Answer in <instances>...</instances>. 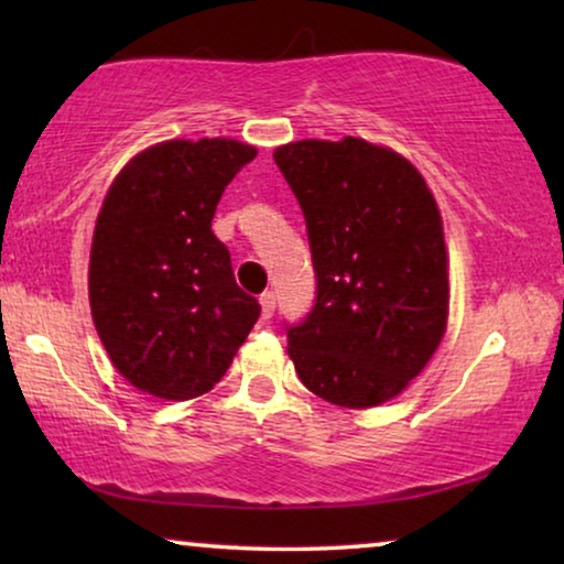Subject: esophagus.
<instances>
[{
	"label": "esophagus",
	"instance_id": "obj_1",
	"mask_svg": "<svg viewBox=\"0 0 564 564\" xmlns=\"http://www.w3.org/2000/svg\"><path fill=\"white\" fill-rule=\"evenodd\" d=\"M259 305H261V318L269 321L274 315V292H264V295L259 297Z\"/></svg>",
	"mask_w": 564,
	"mask_h": 564
}]
</instances>
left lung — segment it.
<instances>
[{"label":"left lung","instance_id":"1","mask_svg":"<svg viewBox=\"0 0 564 564\" xmlns=\"http://www.w3.org/2000/svg\"><path fill=\"white\" fill-rule=\"evenodd\" d=\"M274 161L303 207L318 297L288 330L300 382L365 411L423 372L449 321L444 223L426 180L388 145L284 143Z\"/></svg>","mask_w":564,"mask_h":564}]
</instances>
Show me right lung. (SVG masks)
<instances>
[{
	"mask_svg": "<svg viewBox=\"0 0 564 564\" xmlns=\"http://www.w3.org/2000/svg\"><path fill=\"white\" fill-rule=\"evenodd\" d=\"M253 156L234 138L153 143L120 169L99 207L91 321L115 369L153 398L210 392L259 318L210 228L223 189Z\"/></svg>",
	"mask_w": 564,
	"mask_h": 564,
	"instance_id": "1",
	"label": "right lung"
}]
</instances>
